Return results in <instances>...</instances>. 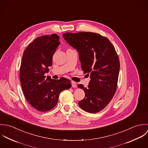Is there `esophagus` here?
<instances>
[{
  "label": "esophagus",
  "mask_w": 148,
  "mask_h": 148,
  "mask_svg": "<svg viewBox=\"0 0 148 148\" xmlns=\"http://www.w3.org/2000/svg\"><path fill=\"white\" fill-rule=\"evenodd\" d=\"M71 83H72V87L73 88H76L77 85V83L74 81H71Z\"/></svg>",
  "instance_id": "esophagus-1"
}]
</instances>
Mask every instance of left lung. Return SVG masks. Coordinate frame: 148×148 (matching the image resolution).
I'll use <instances>...</instances> for the list:
<instances>
[{
  "label": "left lung",
  "mask_w": 148,
  "mask_h": 148,
  "mask_svg": "<svg viewBox=\"0 0 148 148\" xmlns=\"http://www.w3.org/2000/svg\"><path fill=\"white\" fill-rule=\"evenodd\" d=\"M62 35L79 53L82 70L91 78L87 88L78 85L85 92L79 106L87 112L98 113L108 105L116 91L120 67L117 53L110 41L97 33L66 32Z\"/></svg>",
  "instance_id": "obj_1"
}]
</instances>
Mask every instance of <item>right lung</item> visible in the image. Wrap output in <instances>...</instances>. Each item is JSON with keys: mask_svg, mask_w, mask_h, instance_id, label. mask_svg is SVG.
<instances>
[{"mask_svg": "<svg viewBox=\"0 0 148 148\" xmlns=\"http://www.w3.org/2000/svg\"><path fill=\"white\" fill-rule=\"evenodd\" d=\"M56 34L36 38L25 50L20 69V79L24 95L30 105L40 112H47L57 105L59 94L71 86L65 78H46L45 74L52 65L53 56L60 45Z\"/></svg>", "mask_w": 148, "mask_h": 148, "instance_id": "right-lung-1", "label": "right lung"}]
</instances>
